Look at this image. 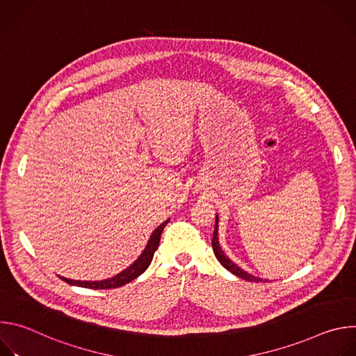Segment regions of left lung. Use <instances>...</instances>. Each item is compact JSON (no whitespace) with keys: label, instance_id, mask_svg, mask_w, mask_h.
<instances>
[{"label":"left lung","instance_id":"left-lung-1","mask_svg":"<svg viewBox=\"0 0 356 356\" xmlns=\"http://www.w3.org/2000/svg\"><path fill=\"white\" fill-rule=\"evenodd\" d=\"M217 224H218V217L216 218V227H214V234H213L211 245H213V250H214V253H216L217 259L220 261V264H221L227 270H229L231 273H234L235 276H238V277H241V279H243V280H248V282H262V279L252 276V275L246 273L245 270H242L239 266H236V265L225 255V253L222 252V249H221V246H220V242H218V227H217ZM265 282H268V280H265Z\"/></svg>","mask_w":356,"mask_h":356}]
</instances>
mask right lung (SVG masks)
I'll use <instances>...</instances> for the list:
<instances>
[{"label": "right lung", "mask_w": 356, "mask_h": 356, "mask_svg": "<svg viewBox=\"0 0 356 356\" xmlns=\"http://www.w3.org/2000/svg\"><path fill=\"white\" fill-rule=\"evenodd\" d=\"M169 222L165 221L163 224H161L154 234L150 235V239L145 248V250L142 252V255L124 272L118 273L117 276L111 277V279H106V280H99V282H81V280H72V279H66V277H60L63 282L73 284V286H80V287H87V289H115V287H121L129 282H132L134 279H136L139 275H142L147 266L150 265L152 259H154V253L159 246V241H161V235L163 232V228L166 227V224Z\"/></svg>", "instance_id": "right-lung-1"}]
</instances>
